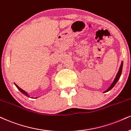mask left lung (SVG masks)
Returning <instances> with one entry per match:
<instances>
[{
  "label": "left lung",
  "instance_id": "1",
  "mask_svg": "<svg viewBox=\"0 0 131 131\" xmlns=\"http://www.w3.org/2000/svg\"><path fill=\"white\" fill-rule=\"evenodd\" d=\"M123 61H122V63H121V65H120V69H119L117 75H116L115 78L114 79V81H113V83H112V84H111V85H110V87H109V88H108L106 90V91H104V93H106V92H107L109 91V90H111L113 88H114V86H115V85L116 84V83H117V81H118L119 78H120L121 75H122V69H123Z\"/></svg>",
  "mask_w": 131,
  "mask_h": 131
}]
</instances>
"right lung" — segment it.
Instances as JSON below:
<instances>
[{
  "instance_id": "right-lung-1",
  "label": "right lung",
  "mask_w": 131,
  "mask_h": 131,
  "mask_svg": "<svg viewBox=\"0 0 131 131\" xmlns=\"http://www.w3.org/2000/svg\"><path fill=\"white\" fill-rule=\"evenodd\" d=\"M14 84H15V85H16V88H17V89H19V90H20V92H22V93H23V94L25 95V96H28V97H30V95H29L28 94V93H27V92H25V90H24L23 89H22L19 88V87L18 86V85H17V84H16L15 83H14ZM30 98H33V97H30ZM38 98V97H36V98Z\"/></svg>"
}]
</instances>
